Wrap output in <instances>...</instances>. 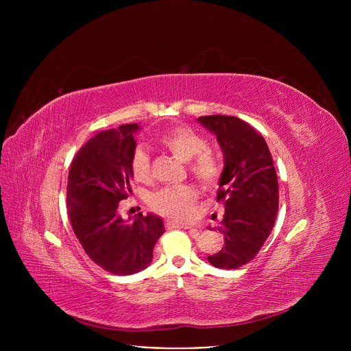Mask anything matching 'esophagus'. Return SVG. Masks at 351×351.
Segmentation results:
<instances>
[{
  "label": "esophagus",
  "instance_id": "esophagus-1",
  "mask_svg": "<svg viewBox=\"0 0 351 351\" xmlns=\"http://www.w3.org/2000/svg\"><path fill=\"white\" fill-rule=\"evenodd\" d=\"M165 226H166V229H176V228H178V229H189L191 234H193V236H197V234H199V230H197V229H195V228H192V226H188V225L173 222V220H166Z\"/></svg>",
  "mask_w": 351,
  "mask_h": 351
}]
</instances>
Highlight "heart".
I'll return each mask as SVG.
<instances>
[{
	"label": "heart",
	"mask_w": 351,
	"mask_h": 351,
	"mask_svg": "<svg viewBox=\"0 0 351 351\" xmlns=\"http://www.w3.org/2000/svg\"><path fill=\"white\" fill-rule=\"evenodd\" d=\"M158 142L178 159L189 162V171L202 186L213 188L217 185L222 176V165L215 155L208 152V141L204 136L189 128L173 126L163 131L158 136ZM129 166L136 180H149L151 158L145 147H135ZM196 199L197 193L189 185L166 186L151 195L149 206L165 217L183 222L193 215Z\"/></svg>",
	"instance_id": "heart-1"
}]
</instances>
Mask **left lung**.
Listing matches in <instances>:
<instances>
[{
    "label": "left lung",
    "mask_w": 351,
    "mask_h": 351,
    "mask_svg": "<svg viewBox=\"0 0 351 351\" xmlns=\"http://www.w3.org/2000/svg\"><path fill=\"white\" fill-rule=\"evenodd\" d=\"M216 135L225 168L219 179L217 202L225 215L217 230L225 236L222 250L208 256L219 269H237L259 253L279 210V183L265 138L236 117L197 118Z\"/></svg>",
    "instance_id": "left-lung-1"
}]
</instances>
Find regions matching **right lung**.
Listing matches in <instances>:
<instances>
[{"label": "right lung", "mask_w": 351, "mask_h": 351, "mask_svg": "<svg viewBox=\"0 0 351 351\" xmlns=\"http://www.w3.org/2000/svg\"><path fill=\"white\" fill-rule=\"evenodd\" d=\"M138 129V123H126L97 134L78 151L68 175L66 206L73 233L92 262L119 276L149 266L165 232L159 216L139 213L126 223L117 210L131 192L129 160Z\"/></svg>", "instance_id": "right-lung-1"}]
</instances>
